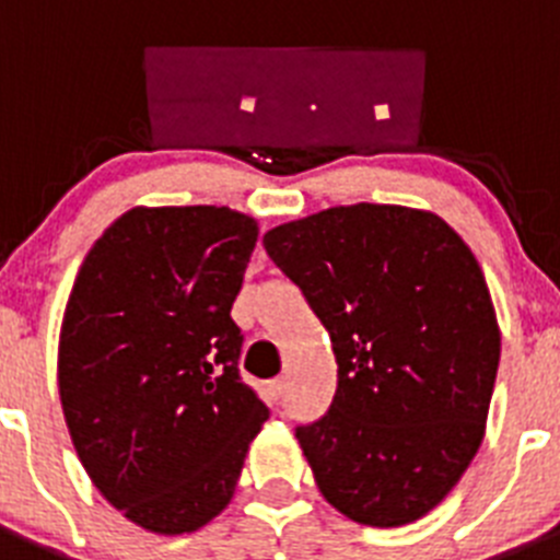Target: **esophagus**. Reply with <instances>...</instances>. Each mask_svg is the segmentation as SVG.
Masks as SVG:
<instances>
[{"label": "esophagus", "mask_w": 560, "mask_h": 560, "mask_svg": "<svg viewBox=\"0 0 560 560\" xmlns=\"http://www.w3.org/2000/svg\"><path fill=\"white\" fill-rule=\"evenodd\" d=\"M285 389H289V384H285V378L275 381V384H271V398H275V400H283V398H285Z\"/></svg>", "instance_id": "34e87169"}]
</instances>
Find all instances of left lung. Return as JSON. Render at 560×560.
I'll use <instances>...</instances> for the list:
<instances>
[{
  "mask_svg": "<svg viewBox=\"0 0 560 560\" xmlns=\"http://www.w3.org/2000/svg\"><path fill=\"white\" fill-rule=\"evenodd\" d=\"M277 269L330 334V409L296 427L323 497L370 527L427 516L471 465L499 368L477 257L446 221L350 205L264 235Z\"/></svg>",
  "mask_w": 560,
  "mask_h": 560,
  "instance_id": "1",
  "label": "left lung"
}]
</instances>
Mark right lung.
Listing matches in <instances>:
<instances>
[{"label": "right lung", "instance_id": "1", "mask_svg": "<svg viewBox=\"0 0 560 560\" xmlns=\"http://www.w3.org/2000/svg\"><path fill=\"white\" fill-rule=\"evenodd\" d=\"M255 241L230 207H133L83 257L63 311L72 446L106 502L160 536L224 511L269 418L230 316Z\"/></svg>", "mask_w": 560, "mask_h": 560}]
</instances>
